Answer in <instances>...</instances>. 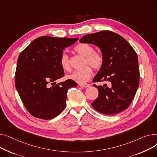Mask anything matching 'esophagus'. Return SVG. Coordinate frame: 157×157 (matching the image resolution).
I'll return each instance as SVG.
<instances>
[{
    "mask_svg": "<svg viewBox=\"0 0 157 157\" xmlns=\"http://www.w3.org/2000/svg\"><path fill=\"white\" fill-rule=\"evenodd\" d=\"M79 86H80L81 87H83V88H87V87H88L90 86L89 84H80Z\"/></svg>",
    "mask_w": 157,
    "mask_h": 157,
    "instance_id": "1",
    "label": "esophagus"
}]
</instances>
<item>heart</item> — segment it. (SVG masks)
I'll return each mask as SVG.
<instances>
[{"label": "heart", "instance_id": "b5f03b06", "mask_svg": "<svg viewBox=\"0 0 157 157\" xmlns=\"http://www.w3.org/2000/svg\"><path fill=\"white\" fill-rule=\"evenodd\" d=\"M74 50L80 55L86 58L84 64H89L95 70H99L103 66V56L99 51H94L93 45L87 43H80L77 44ZM60 65L64 71H69L71 69L68 56L66 54H62L59 59ZM93 73V70L90 66H86L83 68L73 71L68 76L69 79L73 80L80 84H84L87 82Z\"/></svg>", "mask_w": 157, "mask_h": 157}]
</instances>
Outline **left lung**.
<instances>
[{
  "instance_id": "8db88e82",
  "label": "left lung",
  "mask_w": 157,
  "mask_h": 157,
  "mask_svg": "<svg viewBox=\"0 0 157 157\" xmlns=\"http://www.w3.org/2000/svg\"><path fill=\"white\" fill-rule=\"evenodd\" d=\"M82 43L97 45L103 56V64L93 79L94 82H109L97 86L98 97L91 103L97 112L105 115L121 112L130 106L140 84L137 55L124 38L111 31L87 34Z\"/></svg>"
}]
</instances>
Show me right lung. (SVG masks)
Masks as SVG:
<instances>
[{
    "instance_id": "1",
    "label": "right lung",
    "mask_w": 157,
    "mask_h": 157,
    "mask_svg": "<svg viewBox=\"0 0 157 157\" xmlns=\"http://www.w3.org/2000/svg\"><path fill=\"white\" fill-rule=\"evenodd\" d=\"M78 38L42 36L35 39L20 54L15 73V86L26 109L32 116L50 120L66 107L68 90L77 84L68 79L56 84L64 77L59 59L63 50Z\"/></svg>"
}]
</instances>
